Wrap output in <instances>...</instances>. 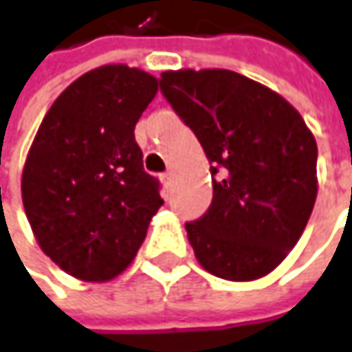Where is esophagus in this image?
<instances>
[{
	"mask_svg": "<svg viewBox=\"0 0 352 352\" xmlns=\"http://www.w3.org/2000/svg\"><path fill=\"white\" fill-rule=\"evenodd\" d=\"M162 181H164L165 187L171 188L173 187V183H175V173H173V171H167V173H164V175H162Z\"/></svg>",
	"mask_w": 352,
	"mask_h": 352,
	"instance_id": "34e87169",
	"label": "esophagus"
}]
</instances>
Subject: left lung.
Listing matches in <instances>:
<instances>
[{
  "mask_svg": "<svg viewBox=\"0 0 352 352\" xmlns=\"http://www.w3.org/2000/svg\"><path fill=\"white\" fill-rule=\"evenodd\" d=\"M160 87L210 162L212 204L187 236L214 276L248 283L298 243L318 197V144L296 109L230 69H169Z\"/></svg>",
  "mask_w": 352,
  "mask_h": 352,
  "instance_id": "obj_1",
  "label": "left lung"
}]
</instances>
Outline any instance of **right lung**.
Segmentation results:
<instances>
[{
	"label": "right lung",
	"instance_id": "obj_1",
	"mask_svg": "<svg viewBox=\"0 0 352 352\" xmlns=\"http://www.w3.org/2000/svg\"><path fill=\"white\" fill-rule=\"evenodd\" d=\"M155 93L157 79L144 69L95 67L60 93L32 140L21 179L25 214L41 249L79 280L122 273L164 204L134 140Z\"/></svg>",
	"mask_w": 352,
	"mask_h": 352
}]
</instances>
